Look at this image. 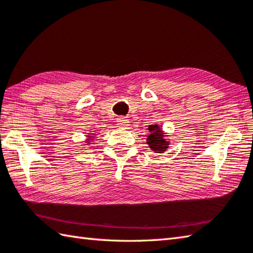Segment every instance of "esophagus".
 Wrapping results in <instances>:
<instances>
[{
	"instance_id": "obj_1",
	"label": "esophagus",
	"mask_w": 253,
	"mask_h": 253,
	"mask_svg": "<svg viewBox=\"0 0 253 253\" xmlns=\"http://www.w3.org/2000/svg\"><path fill=\"white\" fill-rule=\"evenodd\" d=\"M117 125L121 128H126L128 126V120L126 117H120L117 118Z\"/></svg>"
}]
</instances>
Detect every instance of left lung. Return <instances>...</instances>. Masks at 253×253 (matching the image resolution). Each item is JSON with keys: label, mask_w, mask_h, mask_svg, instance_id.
<instances>
[{"label": "left lung", "mask_w": 253, "mask_h": 253, "mask_svg": "<svg viewBox=\"0 0 253 253\" xmlns=\"http://www.w3.org/2000/svg\"><path fill=\"white\" fill-rule=\"evenodd\" d=\"M148 129L150 131V135L147 138V143L149 145V148L158 153L166 151L168 147H169V140L165 138L166 135L162 131L160 126L150 125Z\"/></svg>", "instance_id": "obj_1"}]
</instances>
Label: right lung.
I'll use <instances>...</instances> for the list:
<instances>
[{"label": "right lung", "instance_id": "obj_1", "mask_svg": "<svg viewBox=\"0 0 253 253\" xmlns=\"http://www.w3.org/2000/svg\"><path fill=\"white\" fill-rule=\"evenodd\" d=\"M88 137H90V136H88Z\"/></svg>", "mask_w": 253, "mask_h": 253}]
</instances>
